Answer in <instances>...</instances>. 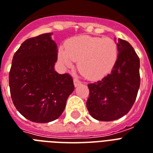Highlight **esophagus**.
Instances as JSON below:
<instances>
[{"instance_id": "1", "label": "esophagus", "mask_w": 153, "mask_h": 153, "mask_svg": "<svg viewBox=\"0 0 153 153\" xmlns=\"http://www.w3.org/2000/svg\"><path fill=\"white\" fill-rule=\"evenodd\" d=\"M81 81H79L78 79H74V84L75 87H78L79 85H81Z\"/></svg>"}]
</instances>
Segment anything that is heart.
Returning <instances> with one entry per match:
<instances>
[{
  "instance_id": "b5f03b06",
  "label": "heart",
  "mask_w": 153,
  "mask_h": 153,
  "mask_svg": "<svg viewBox=\"0 0 153 153\" xmlns=\"http://www.w3.org/2000/svg\"><path fill=\"white\" fill-rule=\"evenodd\" d=\"M58 58L66 66L75 60L78 67L88 79H100L112 70L118 58L116 43L109 38L79 36L58 50Z\"/></svg>"
}]
</instances>
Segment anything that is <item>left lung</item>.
<instances>
[{"label":"left lung","instance_id":"8db88e82","mask_svg":"<svg viewBox=\"0 0 153 153\" xmlns=\"http://www.w3.org/2000/svg\"><path fill=\"white\" fill-rule=\"evenodd\" d=\"M118 58L110 74L89 83L87 108L97 120L112 121L125 115L136 101L140 84V58L130 43L117 42Z\"/></svg>","mask_w":153,"mask_h":153}]
</instances>
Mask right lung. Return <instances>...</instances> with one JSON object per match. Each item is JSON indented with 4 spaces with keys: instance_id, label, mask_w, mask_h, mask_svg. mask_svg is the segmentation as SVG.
Listing matches in <instances>:
<instances>
[{
    "instance_id": "right-lung-1",
    "label": "right lung",
    "mask_w": 153,
    "mask_h": 153,
    "mask_svg": "<svg viewBox=\"0 0 153 153\" xmlns=\"http://www.w3.org/2000/svg\"><path fill=\"white\" fill-rule=\"evenodd\" d=\"M51 34L25 40L14 53L9 71L10 95L15 108L35 123L57 120L74 90L70 74L54 71L58 50Z\"/></svg>"
}]
</instances>
